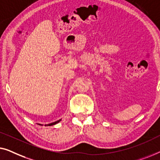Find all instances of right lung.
I'll list each match as a JSON object with an SVG mask.
<instances>
[{
	"mask_svg": "<svg viewBox=\"0 0 160 160\" xmlns=\"http://www.w3.org/2000/svg\"><path fill=\"white\" fill-rule=\"evenodd\" d=\"M60 121H61V120H57V121H56V122H51V123H50V124H47V125H45V126H51V125H56V124H57L58 122H59ZM39 125H40V124H39Z\"/></svg>",
	"mask_w": 160,
	"mask_h": 160,
	"instance_id": "obj_1",
	"label": "right lung"
}]
</instances>
